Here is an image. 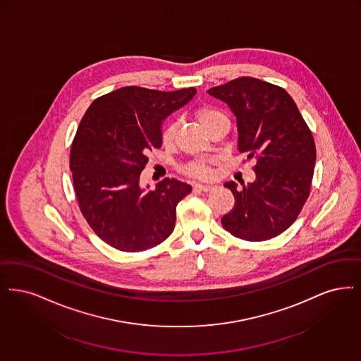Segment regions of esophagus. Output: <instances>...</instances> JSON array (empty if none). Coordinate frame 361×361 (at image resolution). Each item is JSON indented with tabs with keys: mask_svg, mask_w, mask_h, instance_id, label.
<instances>
[{
	"mask_svg": "<svg viewBox=\"0 0 361 361\" xmlns=\"http://www.w3.org/2000/svg\"><path fill=\"white\" fill-rule=\"evenodd\" d=\"M194 188H195V190H201V191H210L212 188H214V186H212V185H202V183H195Z\"/></svg>",
	"mask_w": 361,
	"mask_h": 361,
	"instance_id": "esophagus-1",
	"label": "esophagus"
}]
</instances>
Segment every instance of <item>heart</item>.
<instances>
[{
    "label": "heart",
    "mask_w": 361,
    "mask_h": 361,
    "mask_svg": "<svg viewBox=\"0 0 361 361\" xmlns=\"http://www.w3.org/2000/svg\"><path fill=\"white\" fill-rule=\"evenodd\" d=\"M222 116L220 110L213 108V106H202L197 110V118L201 123V126L206 128L212 121H214L217 117ZM175 136V126L169 124L163 130V142L166 145H170L173 140ZM186 173L191 176H197V178H204L210 173L209 169V161L206 160H197L191 164H188L186 167Z\"/></svg>",
    "instance_id": "obj_1"
}]
</instances>
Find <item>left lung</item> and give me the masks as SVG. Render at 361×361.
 I'll use <instances>...</instances> for the list:
<instances>
[{
	"label": "left lung",
	"mask_w": 361,
	"mask_h": 361,
	"mask_svg": "<svg viewBox=\"0 0 361 361\" xmlns=\"http://www.w3.org/2000/svg\"><path fill=\"white\" fill-rule=\"evenodd\" d=\"M207 93L235 114L238 151L256 157V179L241 188L224 186L235 197L233 209L221 222L231 235L264 241L281 235L306 202L315 166V144L294 99L279 86L243 77Z\"/></svg>",
	"instance_id": "obj_1"
}]
</instances>
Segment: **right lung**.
<instances>
[{
	"mask_svg": "<svg viewBox=\"0 0 361 361\" xmlns=\"http://www.w3.org/2000/svg\"><path fill=\"white\" fill-rule=\"evenodd\" d=\"M195 94L126 86L97 98L80 120L70 155L74 188L83 217L110 247L145 251L173 233L176 204L191 186L166 178L149 190L140 173L161 147L164 120Z\"/></svg>",
	"mask_w": 361,
	"mask_h": 361,
	"instance_id": "add662e5",
	"label": "right lung"
}]
</instances>
